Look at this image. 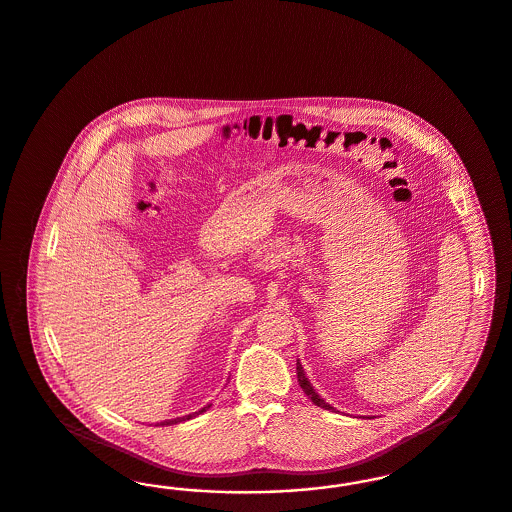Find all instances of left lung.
<instances>
[{
	"label": "left lung",
	"instance_id": "obj_1",
	"mask_svg": "<svg viewBox=\"0 0 512 512\" xmlns=\"http://www.w3.org/2000/svg\"><path fill=\"white\" fill-rule=\"evenodd\" d=\"M297 379H299L301 389L305 390V394H307L308 398H310L318 408L333 409L329 404L324 402V398H320V394H318L316 390L312 389V385L308 383V379L305 377V369H303V366H301L299 362H297Z\"/></svg>",
	"mask_w": 512,
	"mask_h": 512
}]
</instances>
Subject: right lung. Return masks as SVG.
I'll return each instance as SVG.
<instances>
[{"label":"right lung","mask_w":512,"mask_h":512,"mask_svg":"<svg viewBox=\"0 0 512 512\" xmlns=\"http://www.w3.org/2000/svg\"><path fill=\"white\" fill-rule=\"evenodd\" d=\"M209 408V406H207ZM207 408H202L198 413H202V411H205ZM194 415H186V417H177V419H173V421H164L162 425H177V423H181V421H186V419H192Z\"/></svg>","instance_id":"1"}]
</instances>
